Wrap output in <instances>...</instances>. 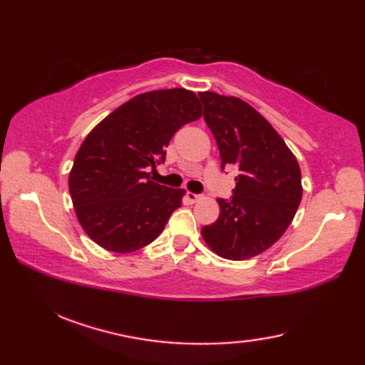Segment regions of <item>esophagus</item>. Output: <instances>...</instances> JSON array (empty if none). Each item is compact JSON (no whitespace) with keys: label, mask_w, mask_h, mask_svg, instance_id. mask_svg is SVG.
Segmentation results:
<instances>
[{"label":"esophagus","mask_w":365,"mask_h":365,"mask_svg":"<svg viewBox=\"0 0 365 365\" xmlns=\"http://www.w3.org/2000/svg\"><path fill=\"white\" fill-rule=\"evenodd\" d=\"M202 199V196L200 195H195V192H187V200L190 204H196L197 200Z\"/></svg>","instance_id":"esophagus-1"}]
</instances>
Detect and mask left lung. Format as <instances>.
Returning <instances> with one entry per match:
<instances>
[{"mask_svg": "<svg viewBox=\"0 0 365 365\" xmlns=\"http://www.w3.org/2000/svg\"><path fill=\"white\" fill-rule=\"evenodd\" d=\"M199 97L218 144L221 168H238L234 196L218 199V220L200 234L222 259L255 257L284 235L298 210V160L273 125L242 98L208 91Z\"/></svg>", "mask_w": 365, "mask_h": 365, "instance_id": "1", "label": "left lung"}]
</instances>
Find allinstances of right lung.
I'll return each instance as SVG.
<instances>
[{
	"instance_id": "obj_1",
	"label": "right lung",
	"mask_w": 365,
	"mask_h": 365,
	"mask_svg": "<svg viewBox=\"0 0 365 365\" xmlns=\"http://www.w3.org/2000/svg\"><path fill=\"white\" fill-rule=\"evenodd\" d=\"M202 106L183 88L139 94L91 130L75 155L68 191L88 237L111 252H133L152 243L185 190L150 180L147 168L165 161V149Z\"/></svg>"
}]
</instances>
